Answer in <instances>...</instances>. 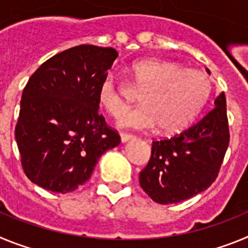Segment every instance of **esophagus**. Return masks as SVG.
Masks as SVG:
<instances>
[{"label":"esophagus","mask_w":248,"mask_h":248,"mask_svg":"<svg viewBox=\"0 0 248 248\" xmlns=\"http://www.w3.org/2000/svg\"><path fill=\"white\" fill-rule=\"evenodd\" d=\"M133 138H134V135L133 134H128V133H120V139H122L123 143H126V141L131 140Z\"/></svg>","instance_id":"obj_1"}]
</instances>
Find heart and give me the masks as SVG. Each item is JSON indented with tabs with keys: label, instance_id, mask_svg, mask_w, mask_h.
I'll return each mask as SVG.
<instances>
[{
	"label": "heart",
	"instance_id": "obj_1",
	"mask_svg": "<svg viewBox=\"0 0 248 248\" xmlns=\"http://www.w3.org/2000/svg\"><path fill=\"white\" fill-rule=\"evenodd\" d=\"M141 107L123 114L120 126L150 129L159 126L175 134L194 122L207 100L211 82L205 73L159 59H144L129 68ZM98 102L109 115L117 118L128 107L123 85L113 73L104 77L98 88Z\"/></svg>",
	"mask_w": 248,
	"mask_h": 248
}]
</instances>
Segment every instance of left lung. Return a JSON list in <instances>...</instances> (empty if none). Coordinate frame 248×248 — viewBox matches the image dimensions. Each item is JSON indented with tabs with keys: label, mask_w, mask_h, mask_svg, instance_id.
Returning <instances> with one entry per match:
<instances>
[{
	"label": "left lung",
	"mask_w": 248,
	"mask_h": 248,
	"mask_svg": "<svg viewBox=\"0 0 248 248\" xmlns=\"http://www.w3.org/2000/svg\"><path fill=\"white\" fill-rule=\"evenodd\" d=\"M229 143L226 97L221 93L199 122L153 141L150 160L139 175L141 189L163 205L200 194L216 180Z\"/></svg>",
	"instance_id": "1"
}]
</instances>
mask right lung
<instances>
[{
    "label": "right lung",
    "instance_id": "right-lung-1",
    "mask_svg": "<svg viewBox=\"0 0 248 248\" xmlns=\"http://www.w3.org/2000/svg\"><path fill=\"white\" fill-rule=\"evenodd\" d=\"M118 52L80 45L56 54L26 84L15 129L26 176L53 192L89 180L99 157L120 137L98 113V88Z\"/></svg>",
    "mask_w": 248,
    "mask_h": 248
}]
</instances>
